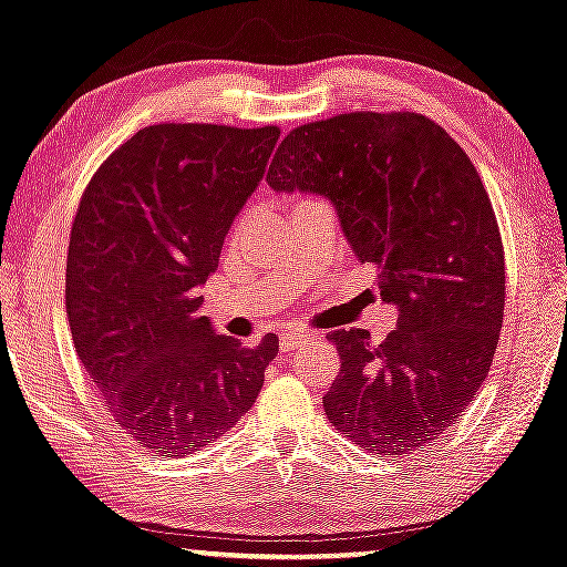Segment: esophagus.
Instances as JSON below:
<instances>
[{"mask_svg": "<svg viewBox=\"0 0 567 567\" xmlns=\"http://www.w3.org/2000/svg\"><path fill=\"white\" fill-rule=\"evenodd\" d=\"M311 340V334L306 332H288L282 337V342H279V348L285 350V353H290V350H298L300 346H306V342Z\"/></svg>", "mask_w": 567, "mask_h": 567, "instance_id": "1", "label": "esophagus"}]
</instances>
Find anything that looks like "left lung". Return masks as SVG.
I'll return each mask as SVG.
<instances>
[{"mask_svg": "<svg viewBox=\"0 0 567 567\" xmlns=\"http://www.w3.org/2000/svg\"><path fill=\"white\" fill-rule=\"evenodd\" d=\"M267 183L332 200L398 306L379 346L367 329L329 334L340 353L329 424L377 455L440 440L489 374L505 311V248L474 162L419 112H348L290 131Z\"/></svg>", "mask_w": 567, "mask_h": 567, "instance_id": "1", "label": "left lung"}]
</instances>
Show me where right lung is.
Returning <instances> with one entry per match:
<instances>
[{"instance_id": "obj_1", "label": "right lung", "mask_w": 567, "mask_h": 567, "mask_svg": "<svg viewBox=\"0 0 567 567\" xmlns=\"http://www.w3.org/2000/svg\"><path fill=\"white\" fill-rule=\"evenodd\" d=\"M277 125H148L93 172L68 246L64 308L114 424L183 457L259 398L277 334L246 348L200 317L233 219L264 177Z\"/></svg>"}]
</instances>
